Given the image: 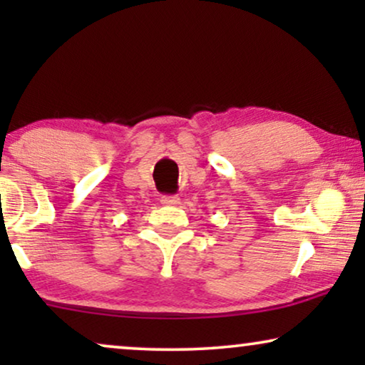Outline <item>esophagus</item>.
I'll list each match as a JSON object with an SVG mask.
<instances>
[{
  "instance_id": "34e87169",
  "label": "esophagus",
  "mask_w": 365,
  "mask_h": 365,
  "mask_svg": "<svg viewBox=\"0 0 365 365\" xmlns=\"http://www.w3.org/2000/svg\"><path fill=\"white\" fill-rule=\"evenodd\" d=\"M161 202L164 204V206H178V204L181 202V199H179L178 196H163Z\"/></svg>"
}]
</instances>
